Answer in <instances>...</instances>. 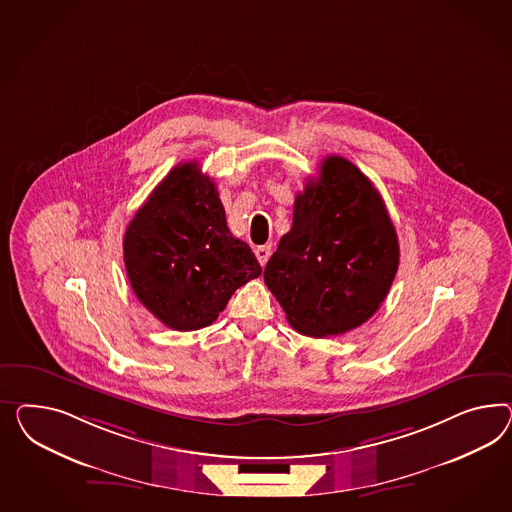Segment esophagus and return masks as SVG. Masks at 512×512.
Listing matches in <instances>:
<instances>
[{"label": "esophagus", "instance_id": "1", "mask_svg": "<svg viewBox=\"0 0 512 512\" xmlns=\"http://www.w3.org/2000/svg\"><path fill=\"white\" fill-rule=\"evenodd\" d=\"M255 255H257V259H259L261 266H264V264L268 263L270 255H272V246H270V244H266V246H259V248H255Z\"/></svg>", "mask_w": 512, "mask_h": 512}]
</instances>
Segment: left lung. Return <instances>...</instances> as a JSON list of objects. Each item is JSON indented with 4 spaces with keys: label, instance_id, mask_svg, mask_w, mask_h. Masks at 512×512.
I'll use <instances>...</instances> for the list:
<instances>
[{
    "label": "left lung",
    "instance_id": "left-lung-1",
    "mask_svg": "<svg viewBox=\"0 0 512 512\" xmlns=\"http://www.w3.org/2000/svg\"><path fill=\"white\" fill-rule=\"evenodd\" d=\"M399 240L373 182L341 156L322 160L294 199L292 227L264 283L296 332L330 337L367 322L399 268Z\"/></svg>",
    "mask_w": 512,
    "mask_h": 512
}]
</instances>
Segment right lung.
Masks as SVG:
<instances>
[{"label": "right lung", "instance_id": "1", "mask_svg": "<svg viewBox=\"0 0 512 512\" xmlns=\"http://www.w3.org/2000/svg\"><path fill=\"white\" fill-rule=\"evenodd\" d=\"M126 276L139 302L167 328L210 326L233 292L263 268L231 235L216 184L197 162L173 167L126 227Z\"/></svg>", "mask_w": 512, "mask_h": 512}]
</instances>
